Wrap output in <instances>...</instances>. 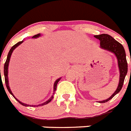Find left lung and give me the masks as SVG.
<instances>
[{"mask_svg": "<svg viewBox=\"0 0 131 131\" xmlns=\"http://www.w3.org/2000/svg\"><path fill=\"white\" fill-rule=\"evenodd\" d=\"M94 36L100 40V46H101L100 47L101 49L110 51L116 56V58L118 59L119 70H120V80H119L118 86L116 91L110 97H109L108 99L103 100V101H99V103H105L109 100H110L111 99H112L113 97L116 94L118 93L120 91V90L122 89L124 78L127 74V71H128V64H127V61H126V53H125L124 49L120 42L116 41L113 37L106 34H99V35H96Z\"/></svg>", "mask_w": 131, "mask_h": 131, "instance_id": "left-lung-1", "label": "left lung"}]
</instances>
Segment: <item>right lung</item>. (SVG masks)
<instances>
[{"label":"right lung","instance_id":"right-lung-1","mask_svg":"<svg viewBox=\"0 0 131 131\" xmlns=\"http://www.w3.org/2000/svg\"><path fill=\"white\" fill-rule=\"evenodd\" d=\"M40 36V34H36V35H34V36H33L32 37V38H36L39 37V36ZM23 42V40L22 41H20L19 42H17V44H15V45H13L11 47V49H10V51H9V53H8V55H7V60H6V61H5V66H4V75H5V84H6V86H7V90L9 91V92L11 94V95L13 96V97H15V96L13 95V94L12 93V92H11V89H10V87H9V80H8V67H9V61H10V58H11V54H12L13 51V50H14L15 48L17 47H18L20 44H21ZM0 75H1V70H0ZM61 78H59V79H57V80H56V81L55 82V83H54V87H53V89H54V93H55V91H56V89H57V83H58V82H59V80H60ZM54 93H53V95H54ZM53 96H52V97L50 98V99L48 100V101H47L46 102H45V103H42V104H40V105H28V104H26V103H22V102H21L20 101H19L18 99H16L15 97V99H16L17 101H18L19 103H21L22 105H24V106H36V107H38V106H41V105H46V104H47V103H49L50 101L53 99Z\"/></svg>","mask_w":131,"mask_h":131}]
</instances>
